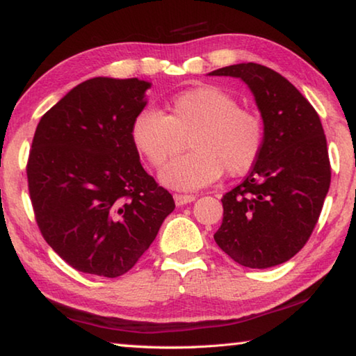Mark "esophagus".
Masks as SVG:
<instances>
[{
	"mask_svg": "<svg viewBox=\"0 0 356 356\" xmlns=\"http://www.w3.org/2000/svg\"><path fill=\"white\" fill-rule=\"evenodd\" d=\"M196 200V196L193 195H174V201H176L177 206H185V204H190Z\"/></svg>",
	"mask_w": 356,
	"mask_h": 356,
	"instance_id": "1",
	"label": "esophagus"
}]
</instances>
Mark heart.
Instances as JSON below:
<instances>
[{
  "instance_id": "b5f03b06",
  "label": "heart",
  "mask_w": 356,
  "mask_h": 356,
  "mask_svg": "<svg viewBox=\"0 0 356 356\" xmlns=\"http://www.w3.org/2000/svg\"><path fill=\"white\" fill-rule=\"evenodd\" d=\"M163 114L146 108L131 124L138 152L155 168L182 152L160 174L166 186L193 191L213 184L222 172L238 177L256 165L264 147V120L256 110L240 106L231 92L201 84L172 95Z\"/></svg>"
}]
</instances>
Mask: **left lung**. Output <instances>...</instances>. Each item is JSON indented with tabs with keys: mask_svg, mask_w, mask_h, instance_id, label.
Returning a JSON list of instances; mask_svg holds the SVG:
<instances>
[{
	"mask_svg": "<svg viewBox=\"0 0 356 356\" xmlns=\"http://www.w3.org/2000/svg\"><path fill=\"white\" fill-rule=\"evenodd\" d=\"M209 75L248 84L265 129L256 165L222 196V222L213 238L243 267H275L308 242L330 188L321 118L291 81L265 65L234 64Z\"/></svg>",
	"mask_w": 356,
	"mask_h": 356,
	"instance_id": "8db88e82",
	"label": "left lung"
}]
</instances>
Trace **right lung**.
Returning <instances> with one entry per match:
<instances>
[{"instance_id": "right-lung-1", "label": "right lung", "mask_w": 356, "mask_h": 356, "mask_svg": "<svg viewBox=\"0 0 356 356\" xmlns=\"http://www.w3.org/2000/svg\"><path fill=\"white\" fill-rule=\"evenodd\" d=\"M150 83L95 76L38 124L26 166L45 242L78 272L118 278L154 242L176 204L144 171L131 124Z\"/></svg>"}]
</instances>
